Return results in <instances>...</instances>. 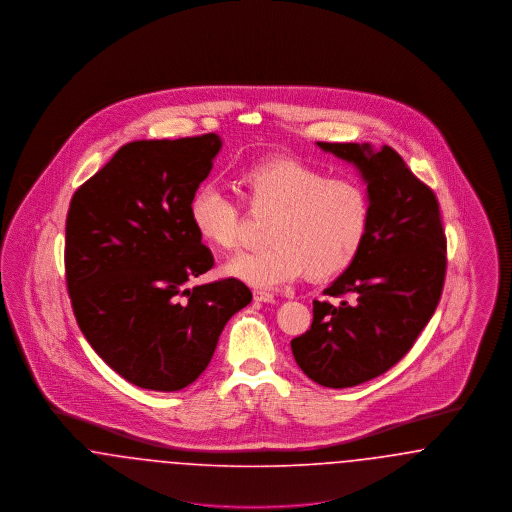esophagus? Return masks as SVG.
<instances>
[{"mask_svg": "<svg viewBox=\"0 0 512 512\" xmlns=\"http://www.w3.org/2000/svg\"><path fill=\"white\" fill-rule=\"evenodd\" d=\"M255 301H261V303H274V295L268 292H255Z\"/></svg>", "mask_w": 512, "mask_h": 512, "instance_id": "obj_1", "label": "esophagus"}]
</instances>
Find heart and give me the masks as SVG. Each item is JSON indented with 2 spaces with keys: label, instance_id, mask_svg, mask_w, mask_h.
<instances>
[{
  "label": "heart",
  "instance_id": "b5f03b06",
  "mask_svg": "<svg viewBox=\"0 0 512 512\" xmlns=\"http://www.w3.org/2000/svg\"><path fill=\"white\" fill-rule=\"evenodd\" d=\"M240 184L255 213L272 215L267 245L226 263V274L268 290L292 282L328 280L349 267L365 244L370 199L351 178H330L292 157H270L251 165ZM190 222L203 244L232 251L240 244V207L215 184L197 190Z\"/></svg>",
  "mask_w": 512,
  "mask_h": 512
}]
</instances>
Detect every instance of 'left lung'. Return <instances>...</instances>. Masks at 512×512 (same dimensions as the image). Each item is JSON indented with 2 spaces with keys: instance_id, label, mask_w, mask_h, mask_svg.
I'll use <instances>...</instances> for the list:
<instances>
[{
  "instance_id": "8db88e82",
  "label": "left lung",
  "mask_w": 512,
  "mask_h": 512,
  "mask_svg": "<svg viewBox=\"0 0 512 512\" xmlns=\"http://www.w3.org/2000/svg\"><path fill=\"white\" fill-rule=\"evenodd\" d=\"M317 146L366 184L370 224L355 261L313 301L311 328L292 340L299 368L324 388H353L399 363L438 307L445 234L438 199L391 147Z\"/></svg>"
}]
</instances>
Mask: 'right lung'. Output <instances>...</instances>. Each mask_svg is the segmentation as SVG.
Segmentation results:
<instances>
[{"label":"right lung","mask_w":512,"mask_h":512,"mask_svg":"<svg viewBox=\"0 0 512 512\" xmlns=\"http://www.w3.org/2000/svg\"><path fill=\"white\" fill-rule=\"evenodd\" d=\"M219 134L122 146L73 195L65 268L84 338L138 388L195 382L226 322L253 299L236 278L188 288L213 267L190 201L219 155Z\"/></svg>","instance_id":"right-lung-1"}]
</instances>
